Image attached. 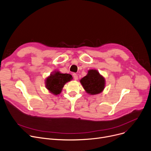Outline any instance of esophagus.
Instances as JSON below:
<instances>
[{"label":"esophagus","instance_id":"obj_1","mask_svg":"<svg viewBox=\"0 0 151 151\" xmlns=\"http://www.w3.org/2000/svg\"><path fill=\"white\" fill-rule=\"evenodd\" d=\"M73 77H74V79L75 80V81H77V80H78V76H77V74H73Z\"/></svg>","mask_w":151,"mask_h":151}]
</instances>
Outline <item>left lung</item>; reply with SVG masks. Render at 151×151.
Segmentation results:
<instances>
[{"label": "left lung", "mask_w": 151, "mask_h": 151, "mask_svg": "<svg viewBox=\"0 0 151 151\" xmlns=\"http://www.w3.org/2000/svg\"><path fill=\"white\" fill-rule=\"evenodd\" d=\"M85 91L89 94L95 95L101 93L105 88V78L96 69H90L86 76L81 81Z\"/></svg>", "instance_id": "obj_1"}]
</instances>
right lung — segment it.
I'll list each match as a JSON object with an SVG mask.
<instances>
[{"instance_id":"obj_1","label":"right lung","mask_w":151,"mask_h":151,"mask_svg":"<svg viewBox=\"0 0 151 151\" xmlns=\"http://www.w3.org/2000/svg\"><path fill=\"white\" fill-rule=\"evenodd\" d=\"M72 79L73 77L70 74H62L55 70L46 78V88L52 94L58 95L61 93L64 85Z\"/></svg>"}]
</instances>
